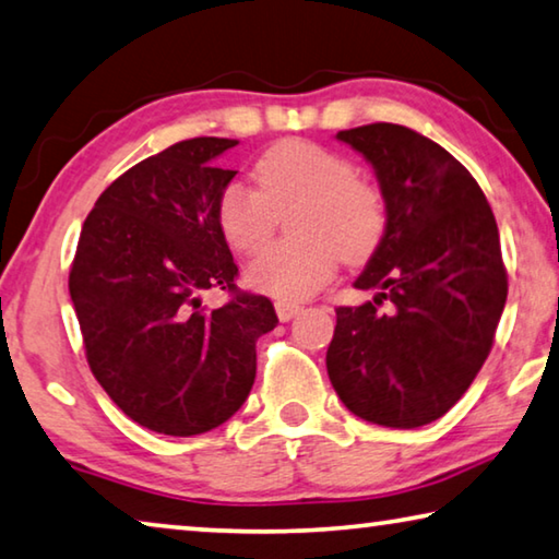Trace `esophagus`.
Listing matches in <instances>:
<instances>
[{
    "mask_svg": "<svg viewBox=\"0 0 559 559\" xmlns=\"http://www.w3.org/2000/svg\"><path fill=\"white\" fill-rule=\"evenodd\" d=\"M298 311H300L298 304H290V300H276V313L283 323H288Z\"/></svg>",
    "mask_w": 559,
    "mask_h": 559,
    "instance_id": "obj_1",
    "label": "esophagus"
}]
</instances>
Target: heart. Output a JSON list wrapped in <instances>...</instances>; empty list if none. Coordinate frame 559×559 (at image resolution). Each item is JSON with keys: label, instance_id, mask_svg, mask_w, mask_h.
Masks as SVG:
<instances>
[{"label": "heart", "instance_id": "1", "mask_svg": "<svg viewBox=\"0 0 559 559\" xmlns=\"http://www.w3.org/2000/svg\"><path fill=\"white\" fill-rule=\"evenodd\" d=\"M255 183H226L216 201V224L238 255L271 241L278 214L296 203L288 228L296 238L271 246L246 269V283L283 300L313 296L331 281L338 259L366 261L385 234V199L353 171L348 158L306 139L273 144L255 162Z\"/></svg>", "mask_w": 559, "mask_h": 559}]
</instances>
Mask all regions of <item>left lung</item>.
<instances>
[{
  "label": "left lung",
  "mask_w": 559,
  "mask_h": 559,
  "mask_svg": "<svg viewBox=\"0 0 559 559\" xmlns=\"http://www.w3.org/2000/svg\"><path fill=\"white\" fill-rule=\"evenodd\" d=\"M338 139L373 164L388 224L356 278L376 298L335 308L328 378L358 418L420 428L490 356L508 298L498 224L471 171L418 131L380 121Z\"/></svg>",
  "instance_id": "obj_1"
}]
</instances>
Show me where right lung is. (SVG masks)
<instances>
[{
  "mask_svg": "<svg viewBox=\"0 0 559 559\" xmlns=\"http://www.w3.org/2000/svg\"><path fill=\"white\" fill-rule=\"evenodd\" d=\"M234 139H186L123 171L86 216L69 294L88 368L131 420L189 438L226 423L255 380V341L276 328L265 296L234 283L216 224ZM233 296L214 312L203 289Z\"/></svg>",
  "mask_w": 559,
  "mask_h": 559,
  "instance_id": "1",
  "label": "right lung"
}]
</instances>
